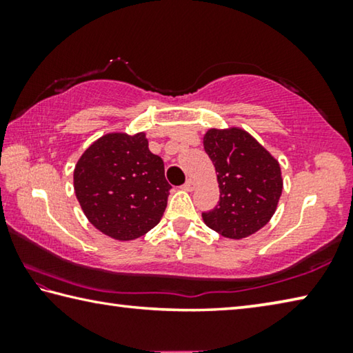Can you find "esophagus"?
I'll return each mask as SVG.
<instances>
[{"label":"esophagus","mask_w":353,"mask_h":353,"mask_svg":"<svg viewBox=\"0 0 353 353\" xmlns=\"http://www.w3.org/2000/svg\"><path fill=\"white\" fill-rule=\"evenodd\" d=\"M194 187H196V182L193 181V179H188V181L187 182H185L183 183V190H187V191H193L194 190Z\"/></svg>","instance_id":"obj_1"}]
</instances>
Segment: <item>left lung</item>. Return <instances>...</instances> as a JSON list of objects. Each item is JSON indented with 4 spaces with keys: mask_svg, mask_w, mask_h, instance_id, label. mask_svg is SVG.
Segmentation results:
<instances>
[{
    "mask_svg": "<svg viewBox=\"0 0 353 353\" xmlns=\"http://www.w3.org/2000/svg\"><path fill=\"white\" fill-rule=\"evenodd\" d=\"M204 149L219 183V202L202 213L204 223L232 240L255 234L271 219L282 194L279 162L241 129H210Z\"/></svg>",
    "mask_w": 353,
    "mask_h": 353,
    "instance_id": "8db88e82",
    "label": "left lung"
}]
</instances>
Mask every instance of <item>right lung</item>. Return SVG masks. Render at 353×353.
<instances>
[{
    "mask_svg": "<svg viewBox=\"0 0 353 353\" xmlns=\"http://www.w3.org/2000/svg\"><path fill=\"white\" fill-rule=\"evenodd\" d=\"M171 185L145 134H109L82 154L74 193L88 221L103 234L128 241L159 224Z\"/></svg>",
    "mask_w": 353,
    "mask_h": 353,
    "instance_id": "add662e5",
    "label": "right lung"
}]
</instances>
